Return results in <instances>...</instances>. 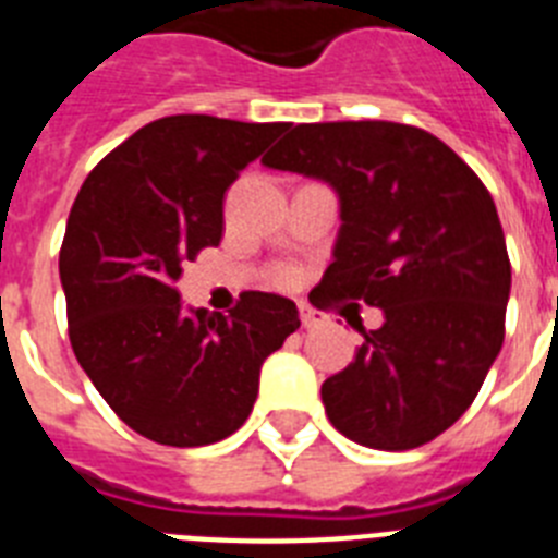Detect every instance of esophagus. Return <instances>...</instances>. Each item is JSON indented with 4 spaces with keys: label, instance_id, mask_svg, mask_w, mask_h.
Returning <instances> with one entry per match:
<instances>
[{
    "label": "esophagus",
    "instance_id": "34e87169",
    "mask_svg": "<svg viewBox=\"0 0 558 558\" xmlns=\"http://www.w3.org/2000/svg\"><path fill=\"white\" fill-rule=\"evenodd\" d=\"M300 316H302V328H307V331L323 323V319H319V314H316V311H311L307 305H300Z\"/></svg>",
    "mask_w": 558,
    "mask_h": 558
}]
</instances>
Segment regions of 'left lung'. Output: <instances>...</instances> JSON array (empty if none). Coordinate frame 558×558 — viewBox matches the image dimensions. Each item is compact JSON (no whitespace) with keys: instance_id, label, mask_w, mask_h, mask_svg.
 <instances>
[{"instance_id":"obj_1","label":"left lung","mask_w":558,"mask_h":558,"mask_svg":"<svg viewBox=\"0 0 558 558\" xmlns=\"http://www.w3.org/2000/svg\"><path fill=\"white\" fill-rule=\"evenodd\" d=\"M262 163L337 193L325 302L380 307L340 374L323 383L333 429L368 449L438 438L478 395L505 342L510 258L487 186L444 141L389 120L302 123Z\"/></svg>"}]
</instances>
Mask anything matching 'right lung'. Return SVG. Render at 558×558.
Wrapping results in <instances>:
<instances>
[{"mask_svg":"<svg viewBox=\"0 0 558 558\" xmlns=\"http://www.w3.org/2000/svg\"><path fill=\"white\" fill-rule=\"evenodd\" d=\"M288 123L172 114L109 153L71 207L60 282L77 363L137 435L207 447L253 412L258 372L300 328L276 293L225 314L181 302V262L216 247L225 193Z\"/></svg>","mask_w":558,"mask_h":558,"instance_id":"right-lung-1","label":"right lung"}]
</instances>
